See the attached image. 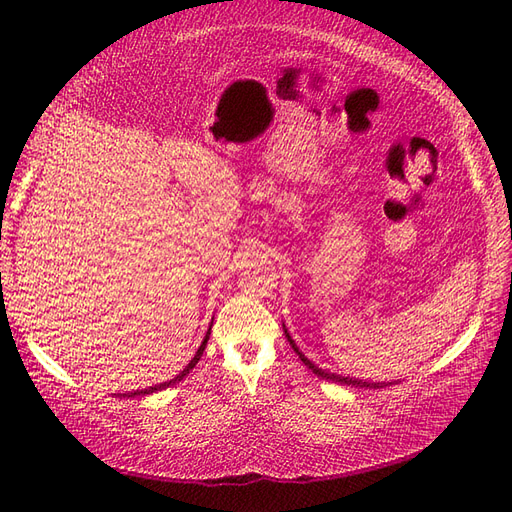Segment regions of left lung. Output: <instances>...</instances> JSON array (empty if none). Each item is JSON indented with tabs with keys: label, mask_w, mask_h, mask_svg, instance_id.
Instances as JSON below:
<instances>
[{
	"label": "left lung",
	"mask_w": 512,
	"mask_h": 512,
	"mask_svg": "<svg viewBox=\"0 0 512 512\" xmlns=\"http://www.w3.org/2000/svg\"><path fill=\"white\" fill-rule=\"evenodd\" d=\"M284 327V333H286V339L290 342V346H292V350L299 354V359L314 371V374L318 376V378H322V380H331V382H337V384H348V386H359V389H384V386H391L393 382H367V380H359V378H350V376H342V374H333V371H327V369H322V367H318V365H314L312 361L307 359V356L297 348V344H294V339L290 337V333H288V329H286V324H282Z\"/></svg>",
	"instance_id": "1"
}]
</instances>
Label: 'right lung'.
<instances>
[{
	"instance_id": "obj_1",
	"label": "right lung",
	"mask_w": 512,
	"mask_h": 512,
	"mask_svg": "<svg viewBox=\"0 0 512 512\" xmlns=\"http://www.w3.org/2000/svg\"><path fill=\"white\" fill-rule=\"evenodd\" d=\"M213 324V322H211ZM211 324H209V329H207V335H205V339L203 342H200V346H198V350H196V354H194V359L185 365V369L181 371L179 376H175L173 380H168V382H160V384H156V386H149V389H141V391H132V393H123V397H141V395H151V393H156V391H162V389H168V386H173V384H177V382H181L185 376L190 374V371L196 367V363L200 361V356H203V352H205V348H207V342H209V335H211Z\"/></svg>"
}]
</instances>
